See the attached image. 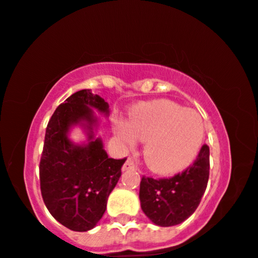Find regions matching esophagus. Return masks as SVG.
<instances>
[{"label": "esophagus", "instance_id": "1", "mask_svg": "<svg viewBox=\"0 0 258 258\" xmlns=\"http://www.w3.org/2000/svg\"><path fill=\"white\" fill-rule=\"evenodd\" d=\"M137 167L135 164V162L132 161V159H127L125 162V164L122 165V171H127V170H135Z\"/></svg>", "mask_w": 258, "mask_h": 258}]
</instances>
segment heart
Wrapping results in <instances>:
<instances>
[{
	"mask_svg": "<svg viewBox=\"0 0 258 258\" xmlns=\"http://www.w3.org/2000/svg\"><path fill=\"white\" fill-rule=\"evenodd\" d=\"M118 135L131 144L133 137L144 142V159L158 175L177 174L195 161L205 139L200 114L168 100H157L133 110Z\"/></svg>",
	"mask_w": 258,
	"mask_h": 258,
	"instance_id": "heart-1",
	"label": "heart"
}]
</instances>
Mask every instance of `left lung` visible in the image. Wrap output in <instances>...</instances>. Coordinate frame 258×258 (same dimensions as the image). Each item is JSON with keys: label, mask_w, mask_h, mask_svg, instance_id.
<instances>
[{"label": "left lung", "mask_w": 258, "mask_h": 258, "mask_svg": "<svg viewBox=\"0 0 258 258\" xmlns=\"http://www.w3.org/2000/svg\"><path fill=\"white\" fill-rule=\"evenodd\" d=\"M210 177V148L204 145L190 167L171 178L143 177L139 200L145 216L157 226L183 223L197 210Z\"/></svg>", "instance_id": "1"}]
</instances>
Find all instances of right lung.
I'll return each mask as SVG.
<instances>
[{"instance_id":"add662e5","label":"right lung","mask_w":258,"mask_h":258,"mask_svg":"<svg viewBox=\"0 0 258 258\" xmlns=\"http://www.w3.org/2000/svg\"><path fill=\"white\" fill-rule=\"evenodd\" d=\"M94 109L109 115V105L90 89L77 91L54 110L45 133L40 167L42 200L51 216L68 229L86 232L96 226L109 194L121 176L126 158H109ZM81 126L87 136L78 145L70 131Z\"/></svg>"}]
</instances>
